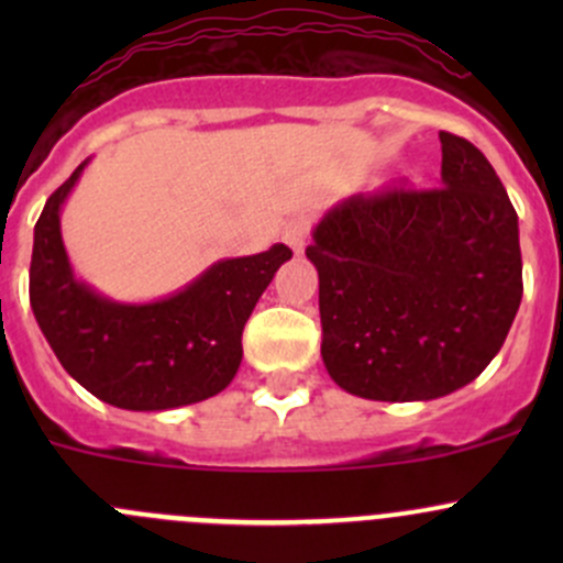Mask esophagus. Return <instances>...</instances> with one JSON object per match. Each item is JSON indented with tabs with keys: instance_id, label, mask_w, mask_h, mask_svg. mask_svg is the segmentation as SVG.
<instances>
[{
	"instance_id": "34e87169",
	"label": "esophagus",
	"mask_w": 563,
	"mask_h": 563,
	"mask_svg": "<svg viewBox=\"0 0 563 563\" xmlns=\"http://www.w3.org/2000/svg\"><path fill=\"white\" fill-rule=\"evenodd\" d=\"M310 223H313V220H310L308 214H297V218L288 220L286 229H283V240H286V245L297 255L305 250V240H308L310 234Z\"/></svg>"
}]
</instances>
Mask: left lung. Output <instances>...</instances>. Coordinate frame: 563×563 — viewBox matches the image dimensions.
Returning a JSON list of instances; mask_svg holds the SVG:
<instances>
[{
	"label": "left lung",
	"instance_id": "1",
	"mask_svg": "<svg viewBox=\"0 0 563 563\" xmlns=\"http://www.w3.org/2000/svg\"><path fill=\"white\" fill-rule=\"evenodd\" d=\"M441 139V187L343 198L305 250L323 367L365 400H435L474 382L523 299L518 212L487 157Z\"/></svg>",
	"mask_w": 563,
	"mask_h": 563
}]
</instances>
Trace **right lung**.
<instances>
[{"label": "right lung", "instance_id": "obj_1", "mask_svg": "<svg viewBox=\"0 0 563 563\" xmlns=\"http://www.w3.org/2000/svg\"><path fill=\"white\" fill-rule=\"evenodd\" d=\"M89 157L51 192L35 225L30 302L40 332L67 373L108 406L168 411L218 395L242 362V329L286 245L220 258L179 291L152 302H119L84 283L62 240V207Z\"/></svg>", "mask_w": 563, "mask_h": 563}]
</instances>
